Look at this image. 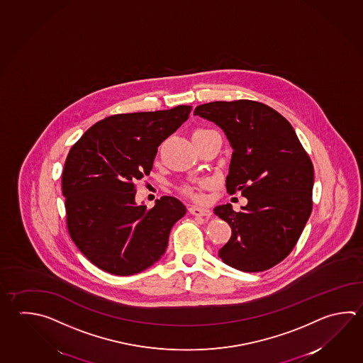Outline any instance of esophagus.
<instances>
[{
  "instance_id": "34e87169",
  "label": "esophagus",
  "mask_w": 363,
  "mask_h": 363,
  "mask_svg": "<svg viewBox=\"0 0 363 363\" xmlns=\"http://www.w3.org/2000/svg\"><path fill=\"white\" fill-rule=\"evenodd\" d=\"M189 212L191 213L192 216L196 217H211L212 212L206 208H199V206H190Z\"/></svg>"
}]
</instances>
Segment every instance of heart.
I'll use <instances>...</instances> for the list:
<instances>
[{
    "mask_svg": "<svg viewBox=\"0 0 363 363\" xmlns=\"http://www.w3.org/2000/svg\"><path fill=\"white\" fill-rule=\"evenodd\" d=\"M213 132H214V130H208V128H196V130L192 132V138L206 136V135H209V133H213ZM199 187H201V185H185L181 187V191L184 192L186 196H189V198L196 199V200H199V199H201V194L199 191Z\"/></svg>",
    "mask_w": 363,
    "mask_h": 363,
    "instance_id": "1",
    "label": "heart"
}]
</instances>
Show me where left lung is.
Segmentation results:
<instances>
[{
  "label": "left lung",
  "mask_w": 363,
  "mask_h": 363,
  "mask_svg": "<svg viewBox=\"0 0 363 363\" xmlns=\"http://www.w3.org/2000/svg\"><path fill=\"white\" fill-rule=\"evenodd\" d=\"M226 133L233 152L227 192L240 191L247 206L214 208L233 228L220 259L244 272H262L285 259L312 212L313 164L291 124L266 104L214 101L195 108Z\"/></svg>",
  "instance_id": "left-lung-1"
}]
</instances>
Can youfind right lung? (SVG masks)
Instances as JSON below:
<instances>
[{
  "instance_id": "add662e5",
  "label": "right lung",
  "mask_w": 363,
  "mask_h": 363,
  "mask_svg": "<svg viewBox=\"0 0 363 363\" xmlns=\"http://www.w3.org/2000/svg\"><path fill=\"white\" fill-rule=\"evenodd\" d=\"M191 106L116 114L94 124L72 146L62 176L67 227L83 255L105 272L128 276L164 254L186 208L162 196L151 209L135 203L157 146L187 121Z\"/></svg>"
}]
</instances>
